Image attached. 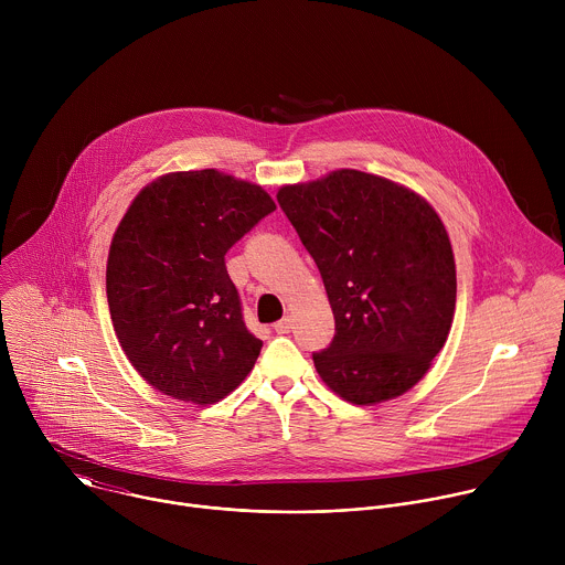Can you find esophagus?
Returning <instances> with one entry per match:
<instances>
[{"mask_svg": "<svg viewBox=\"0 0 565 565\" xmlns=\"http://www.w3.org/2000/svg\"><path fill=\"white\" fill-rule=\"evenodd\" d=\"M290 329H292V319H290V317H281L279 321H275V331H277L279 335L290 333Z\"/></svg>", "mask_w": 565, "mask_h": 565, "instance_id": "34e87169", "label": "esophagus"}]
</instances>
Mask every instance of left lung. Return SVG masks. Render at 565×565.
<instances>
[{
  "instance_id": "1",
  "label": "left lung",
  "mask_w": 565,
  "mask_h": 565,
  "mask_svg": "<svg viewBox=\"0 0 565 565\" xmlns=\"http://www.w3.org/2000/svg\"><path fill=\"white\" fill-rule=\"evenodd\" d=\"M277 201L335 315L333 342L312 353L319 377L353 405L409 391L445 347L456 308L454 253L434 207L358 170L286 185Z\"/></svg>"
}]
</instances>
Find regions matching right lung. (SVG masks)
<instances>
[{
	"label": "right lung",
	"mask_w": 565,
	"mask_h": 565,
	"mask_svg": "<svg viewBox=\"0 0 565 565\" xmlns=\"http://www.w3.org/2000/svg\"><path fill=\"white\" fill-rule=\"evenodd\" d=\"M270 212L259 185L216 170L160 177L129 205L107 299L125 355L158 391L212 405L253 371L264 342L246 327L225 253Z\"/></svg>",
	"instance_id": "add662e5"
}]
</instances>
